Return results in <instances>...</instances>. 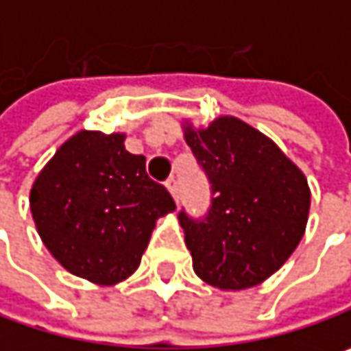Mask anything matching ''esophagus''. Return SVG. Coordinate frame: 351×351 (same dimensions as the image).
<instances>
[{
  "instance_id": "obj_1",
  "label": "esophagus",
  "mask_w": 351,
  "mask_h": 351,
  "mask_svg": "<svg viewBox=\"0 0 351 351\" xmlns=\"http://www.w3.org/2000/svg\"><path fill=\"white\" fill-rule=\"evenodd\" d=\"M167 189L171 191V195H173L175 199H178V180H176L175 176H171V178L167 180Z\"/></svg>"
}]
</instances>
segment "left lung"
<instances>
[{"label":"left lung","mask_w":351,"mask_h":351,"mask_svg":"<svg viewBox=\"0 0 351 351\" xmlns=\"http://www.w3.org/2000/svg\"><path fill=\"white\" fill-rule=\"evenodd\" d=\"M184 140L211 191L205 215L178 213L197 276L223 291L262 282L305 234L307 178L272 140L238 117H219L205 130L186 125Z\"/></svg>","instance_id":"obj_1"}]
</instances>
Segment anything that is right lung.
<instances>
[{"mask_svg": "<svg viewBox=\"0 0 351 351\" xmlns=\"http://www.w3.org/2000/svg\"><path fill=\"white\" fill-rule=\"evenodd\" d=\"M30 209L44 245L69 272L115 285L140 266L156 219L176 205L148 176L146 158L125 150L123 134L83 130L38 175Z\"/></svg>", "mask_w": 351, "mask_h": 351, "instance_id": "add662e5", "label": "right lung"}]
</instances>
